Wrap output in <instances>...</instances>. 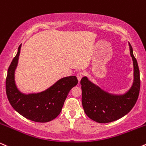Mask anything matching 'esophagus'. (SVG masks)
Listing matches in <instances>:
<instances>
[{
	"label": "esophagus",
	"instance_id": "esophagus-1",
	"mask_svg": "<svg viewBox=\"0 0 146 146\" xmlns=\"http://www.w3.org/2000/svg\"><path fill=\"white\" fill-rule=\"evenodd\" d=\"M83 75H84V74H83V72H79V73L77 74L76 77H77V78H78V82H80V80H81V78H83Z\"/></svg>",
	"mask_w": 146,
	"mask_h": 146
}]
</instances>
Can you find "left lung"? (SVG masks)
Returning <instances> with one entry per match:
<instances>
[{
	"label": "left lung",
	"mask_w": 146,
	"mask_h": 146,
	"mask_svg": "<svg viewBox=\"0 0 146 146\" xmlns=\"http://www.w3.org/2000/svg\"><path fill=\"white\" fill-rule=\"evenodd\" d=\"M129 47L134 67V80L126 94L113 95L107 93L92 83L86 76L80 80L82 104L85 113L92 120L98 123L117 120L128 113L136 103L140 90L139 69L130 44Z\"/></svg>",
	"instance_id": "obj_1"
}]
</instances>
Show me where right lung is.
I'll list each match as a JSON object with an SVG mask.
<instances>
[{"instance_id":"add662e5","label":"right lung","mask_w":146,"mask_h":146,"mask_svg":"<svg viewBox=\"0 0 146 146\" xmlns=\"http://www.w3.org/2000/svg\"><path fill=\"white\" fill-rule=\"evenodd\" d=\"M21 44L8 68L6 78V94L12 107L21 115L36 122H48L61 113L68 94L78 83L75 76L64 77L48 89L37 94H25L15 83L14 74L18 62Z\"/></svg>"}]
</instances>
